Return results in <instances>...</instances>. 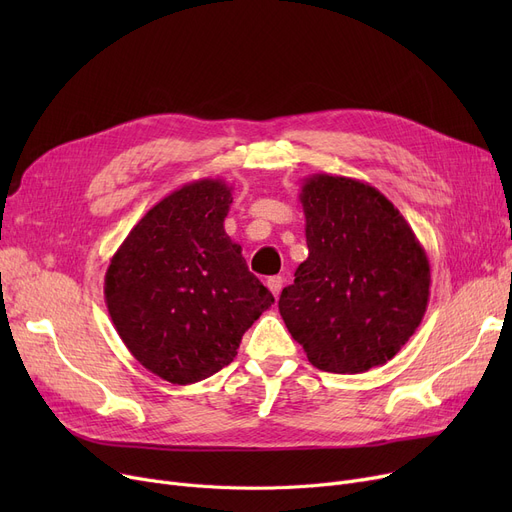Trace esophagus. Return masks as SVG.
<instances>
[{
	"label": "esophagus",
	"mask_w": 512,
	"mask_h": 512,
	"mask_svg": "<svg viewBox=\"0 0 512 512\" xmlns=\"http://www.w3.org/2000/svg\"><path fill=\"white\" fill-rule=\"evenodd\" d=\"M267 288H270L274 297L278 299V297H280V292H282V288H284V278H282V276H272V278H267Z\"/></svg>",
	"instance_id": "1"
}]
</instances>
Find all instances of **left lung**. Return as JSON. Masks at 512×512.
<instances>
[{
  "label": "left lung",
  "instance_id": "obj_1",
  "mask_svg": "<svg viewBox=\"0 0 512 512\" xmlns=\"http://www.w3.org/2000/svg\"><path fill=\"white\" fill-rule=\"evenodd\" d=\"M309 257L280 294V315L321 371L388 363L419 328L429 261L402 213L367 182L313 174L299 195Z\"/></svg>",
  "mask_w": 512,
  "mask_h": 512
}]
</instances>
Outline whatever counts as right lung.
I'll return each mask as SVG.
<instances>
[{
  "label": "right lung",
  "instance_id": "right-lung-1",
  "mask_svg": "<svg viewBox=\"0 0 512 512\" xmlns=\"http://www.w3.org/2000/svg\"><path fill=\"white\" fill-rule=\"evenodd\" d=\"M232 186L186 182L134 226L105 272V305L130 355L170 384L201 382L234 361L272 292L224 230Z\"/></svg>",
  "mask_w": 512,
  "mask_h": 512
}]
</instances>
